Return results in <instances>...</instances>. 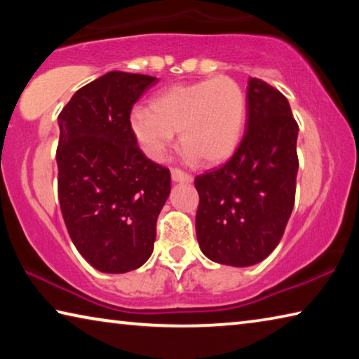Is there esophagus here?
Instances as JSON below:
<instances>
[{"label":"esophagus","instance_id":"1","mask_svg":"<svg viewBox=\"0 0 359 359\" xmlns=\"http://www.w3.org/2000/svg\"><path fill=\"white\" fill-rule=\"evenodd\" d=\"M171 177L174 182H185V184H191L193 182L191 174L182 171V169H177V168H174L171 171Z\"/></svg>","mask_w":359,"mask_h":359}]
</instances>
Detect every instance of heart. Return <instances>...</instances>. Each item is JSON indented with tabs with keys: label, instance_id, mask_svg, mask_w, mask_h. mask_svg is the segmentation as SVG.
Instances as JSON below:
<instances>
[{
	"label": "heart",
	"instance_id": "1",
	"mask_svg": "<svg viewBox=\"0 0 359 359\" xmlns=\"http://www.w3.org/2000/svg\"><path fill=\"white\" fill-rule=\"evenodd\" d=\"M247 100L241 85L220 76L174 85L151 100L150 109L136 107L130 126L144 154L161 160L174 133L191 156L220 163L233 154L245 126Z\"/></svg>",
	"mask_w": 359,
	"mask_h": 359
}]
</instances>
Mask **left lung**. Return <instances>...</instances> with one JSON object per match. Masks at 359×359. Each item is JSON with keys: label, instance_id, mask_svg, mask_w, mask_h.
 <instances>
[{"label": "left lung", "instance_id": "left-lung-1", "mask_svg": "<svg viewBox=\"0 0 359 359\" xmlns=\"http://www.w3.org/2000/svg\"><path fill=\"white\" fill-rule=\"evenodd\" d=\"M297 131L288 100L248 79L244 139L222 168L194 179L196 238L209 259L245 267L278 245L294 205Z\"/></svg>", "mask_w": 359, "mask_h": 359}]
</instances>
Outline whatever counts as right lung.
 I'll list each match as a JSON object with an SVG mask.
<instances>
[{
    "mask_svg": "<svg viewBox=\"0 0 359 359\" xmlns=\"http://www.w3.org/2000/svg\"><path fill=\"white\" fill-rule=\"evenodd\" d=\"M156 77L111 71L58 115V201L71 241L95 269L123 274L154 252L171 172L139 149L130 114Z\"/></svg>",
    "mask_w": 359,
    "mask_h": 359,
    "instance_id": "obj_1",
    "label": "right lung"
}]
</instances>
